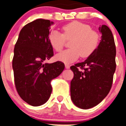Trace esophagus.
<instances>
[{"instance_id":"34e87169","label":"esophagus","mask_w":126,"mask_h":126,"mask_svg":"<svg viewBox=\"0 0 126 126\" xmlns=\"http://www.w3.org/2000/svg\"><path fill=\"white\" fill-rule=\"evenodd\" d=\"M65 68L68 69V68H70V65H68V64H65Z\"/></svg>"}]
</instances>
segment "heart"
Here are the masks:
<instances>
[{"label": "heart", "mask_w": 126, "mask_h": 126, "mask_svg": "<svg viewBox=\"0 0 126 126\" xmlns=\"http://www.w3.org/2000/svg\"><path fill=\"white\" fill-rule=\"evenodd\" d=\"M63 34L52 31L48 35L50 46L56 52H60L65 46V39H70L69 49L63 51L56 56V60L69 64L79 58L89 57L98 47L100 33L92 30L91 26L78 21H73L63 26Z\"/></svg>", "instance_id": "1"}]
</instances>
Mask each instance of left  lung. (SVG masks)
Returning a JSON list of instances; mask_svg holds the SVG:
<instances>
[{
  "label": "left lung",
  "mask_w": 126,
  "mask_h": 126,
  "mask_svg": "<svg viewBox=\"0 0 126 126\" xmlns=\"http://www.w3.org/2000/svg\"><path fill=\"white\" fill-rule=\"evenodd\" d=\"M102 33L98 47L85 61L70 66L74 78L70 97L76 106L87 109L100 104L111 90L116 70V47L111 30L99 27Z\"/></svg>",
  "instance_id": "1"
}]
</instances>
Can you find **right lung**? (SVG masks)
Returning <instances> with one entry per match:
<instances>
[{
  "mask_svg": "<svg viewBox=\"0 0 126 126\" xmlns=\"http://www.w3.org/2000/svg\"><path fill=\"white\" fill-rule=\"evenodd\" d=\"M54 22L39 19L20 30L14 48L13 66L15 87L20 97L32 106L45 104L52 93L50 81L65 68L61 61L45 63L53 56L48 41Z\"/></svg>",
  "mask_w": 126,
  "mask_h": 126,
  "instance_id": "add662e5",
  "label": "right lung"
}]
</instances>
